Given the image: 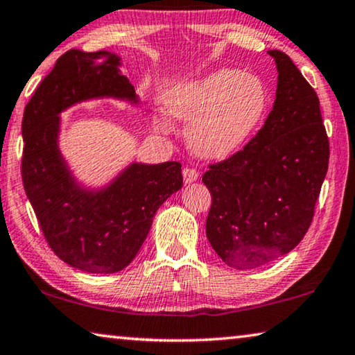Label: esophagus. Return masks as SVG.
<instances>
[{"label": "esophagus", "instance_id": "esophagus-1", "mask_svg": "<svg viewBox=\"0 0 355 355\" xmlns=\"http://www.w3.org/2000/svg\"><path fill=\"white\" fill-rule=\"evenodd\" d=\"M199 178V172L193 167H184L183 168V180L184 183H193Z\"/></svg>", "mask_w": 355, "mask_h": 355}]
</instances>
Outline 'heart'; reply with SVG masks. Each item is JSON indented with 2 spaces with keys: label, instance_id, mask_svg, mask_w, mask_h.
Returning a JSON list of instances; mask_svg holds the SVG:
<instances>
[{
  "label": "heart",
  "instance_id": "heart-1",
  "mask_svg": "<svg viewBox=\"0 0 355 355\" xmlns=\"http://www.w3.org/2000/svg\"><path fill=\"white\" fill-rule=\"evenodd\" d=\"M267 89L261 78L223 67L199 80L172 88L166 114L188 121V142L196 153L223 159L235 153L266 112Z\"/></svg>",
  "mask_w": 355,
  "mask_h": 355
}]
</instances>
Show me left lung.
<instances>
[{
    "instance_id": "obj_1",
    "label": "left lung",
    "mask_w": 355,
    "mask_h": 355,
    "mask_svg": "<svg viewBox=\"0 0 355 355\" xmlns=\"http://www.w3.org/2000/svg\"><path fill=\"white\" fill-rule=\"evenodd\" d=\"M277 99L243 148L208 166L207 239L234 268H254L300 243L329 168V137L319 98L288 55L270 50Z\"/></svg>"
}]
</instances>
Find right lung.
<instances>
[{"mask_svg":"<svg viewBox=\"0 0 355 355\" xmlns=\"http://www.w3.org/2000/svg\"><path fill=\"white\" fill-rule=\"evenodd\" d=\"M120 56L99 50H67L39 83L21 121V180L52 251L88 273H116L144 245L157 208L183 187L182 164L132 162L99 191L82 188L58 148L60 114L94 98L137 104L120 74Z\"/></svg>","mask_w":355,"mask_h":355,"instance_id":"add662e5","label":"right lung"}]
</instances>
